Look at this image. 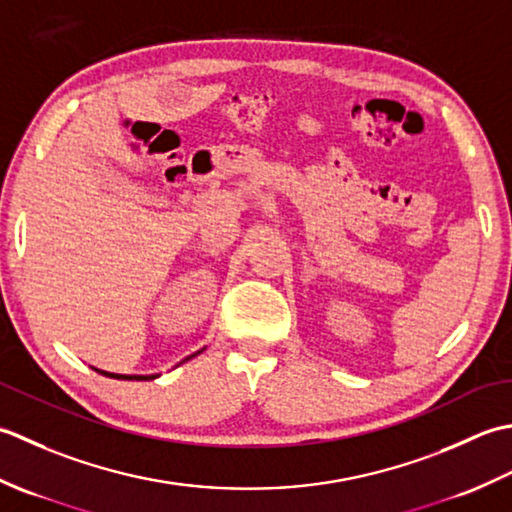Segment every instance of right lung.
I'll return each instance as SVG.
<instances>
[{"mask_svg":"<svg viewBox=\"0 0 512 512\" xmlns=\"http://www.w3.org/2000/svg\"><path fill=\"white\" fill-rule=\"evenodd\" d=\"M198 353H201V351L192 353V356H187L185 360H190V358L198 356ZM185 360H183V362H185ZM95 371H99V369H95ZM99 373L106 375V378H117V380H154V378H159V375H121V373H108V371H99Z\"/></svg>","mask_w":512,"mask_h":512,"instance_id":"right-lung-1","label":"right lung"}]
</instances>
